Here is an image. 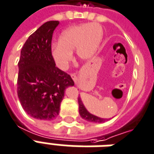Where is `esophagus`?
<instances>
[{
	"instance_id": "34e87169",
	"label": "esophagus",
	"mask_w": 154,
	"mask_h": 154,
	"mask_svg": "<svg viewBox=\"0 0 154 154\" xmlns=\"http://www.w3.org/2000/svg\"><path fill=\"white\" fill-rule=\"evenodd\" d=\"M70 76H71V77H72V79L74 81V82H77V76H76L74 73H71V74H70Z\"/></svg>"
}]
</instances>
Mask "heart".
<instances>
[{"label": "heart", "mask_w": 154, "mask_h": 154, "mask_svg": "<svg viewBox=\"0 0 154 154\" xmlns=\"http://www.w3.org/2000/svg\"><path fill=\"white\" fill-rule=\"evenodd\" d=\"M103 28L98 23L73 26L62 32L58 43L51 46V56L60 69H66L75 50L78 58L87 60L94 55L103 38Z\"/></svg>", "instance_id": "obj_1"}]
</instances>
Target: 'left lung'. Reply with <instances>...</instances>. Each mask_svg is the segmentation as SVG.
<instances>
[{"instance_id": "8db88e82", "label": "left lung", "mask_w": 154, "mask_h": 154, "mask_svg": "<svg viewBox=\"0 0 154 154\" xmlns=\"http://www.w3.org/2000/svg\"><path fill=\"white\" fill-rule=\"evenodd\" d=\"M78 104H79V113L80 116H82V118L85 119V120L90 122H94V123H103V122H105L106 120L107 119H102V118H99V117H97V116H94L92 114H90L89 111L85 109V107L83 105L82 100L80 97H78Z\"/></svg>"}]
</instances>
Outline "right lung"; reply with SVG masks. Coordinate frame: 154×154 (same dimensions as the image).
Masks as SVG:
<instances>
[{
    "label": "right lung",
    "mask_w": 154,
    "mask_h": 154,
    "mask_svg": "<svg viewBox=\"0 0 154 154\" xmlns=\"http://www.w3.org/2000/svg\"><path fill=\"white\" fill-rule=\"evenodd\" d=\"M58 21H49L30 35L18 62L17 96L24 111L35 119L51 120L59 115L64 90L74 82L56 67L51 39Z\"/></svg>",
    "instance_id": "1"
}]
</instances>
